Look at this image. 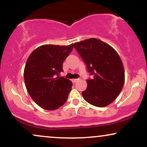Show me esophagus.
<instances>
[{
  "label": "esophagus",
  "mask_w": 147,
  "mask_h": 147,
  "mask_svg": "<svg viewBox=\"0 0 147 147\" xmlns=\"http://www.w3.org/2000/svg\"><path fill=\"white\" fill-rule=\"evenodd\" d=\"M78 80H79V79H72V83H76L77 82H78Z\"/></svg>",
  "instance_id": "1"
}]
</instances>
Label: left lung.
Segmentation results:
<instances>
[{"label":"left lung","mask_w":147,"mask_h":147,"mask_svg":"<svg viewBox=\"0 0 147 147\" xmlns=\"http://www.w3.org/2000/svg\"><path fill=\"white\" fill-rule=\"evenodd\" d=\"M74 48L92 75L82 92L84 99L97 107L109 105L124 84V66L119 55L111 45L94 38L75 43Z\"/></svg>","instance_id":"obj_1"}]
</instances>
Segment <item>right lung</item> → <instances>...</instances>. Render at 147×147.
Returning <instances> with one entry per match:
<instances>
[{
  "label": "right lung",
  "mask_w": 147,
  "mask_h": 147,
  "mask_svg": "<svg viewBox=\"0 0 147 147\" xmlns=\"http://www.w3.org/2000/svg\"><path fill=\"white\" fill-rule=\"evenodd\" d=\"M72 49L73 44L43 45L28 57L24 70L25 86L42 109L56 110L66 102L72 83L59 74L63 71V63Z\"/></svg>",
  "instance_id": "add662e5"
}]
</instances>
